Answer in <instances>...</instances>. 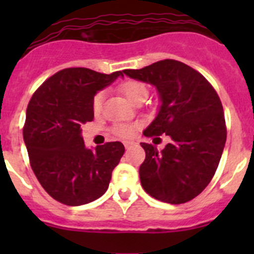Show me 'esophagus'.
Here are the masks:
<instances>
[{"label": "esophagus", "mask_w": 254, "mask_h": 254, "mask_svg": "<svg viewBox=\"0 0 254 254\" xmlns=\"http://www.w3.org/2000/svg\"><path fill=\"white\" fill-rule=\"evenodd\" d=\"M123 145H125L126 149H128V147H131L132 145H133V142H132V141H125V142H123Z\"/></svg>", "instance_id": "obj_1"}]
</instances>
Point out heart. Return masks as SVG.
<instances>
[{
  "label": "heart",
  "mask_w": 254,
  "mask_h": 254,
  "mask_svg": "<svg viewBox=\"0 0 254 254\" xmlns=\"http://www.w3.org/2000/svg\"><path fill=\"white\" fill-rule=\"evenodd\" d=\"M120 91L127 98L131 103H134L138 99H146L147 87L146 85L140 81H126L120 85ZM105 94L103 91L96 94L93 99V111L95 114H99L103 109V103H104ZM113 132L120 136V137H129L133 133V127L125 123H120L113 127Z\"/></svg>",
  "instance_id": "obj_1"
}]
</instances>
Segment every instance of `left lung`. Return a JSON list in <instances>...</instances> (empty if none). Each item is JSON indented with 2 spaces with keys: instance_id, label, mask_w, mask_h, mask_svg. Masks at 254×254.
I'll return each instance as SVG.
<instances>
[{
  "instance_id": "1",
  "label": "left lung",
  "mask_w": 254,
  "mask_h": 254,
  "mask_svg": "<svg viewBox=\"0 0 254 254\" xmlns=\"http://www.w3.org/2000/svg\"><path fill=\"white\" fill-rule=\"evenodd\" d=\"M123 73L154 85L159 93L161 105L143 134L170 137L160 151L151 143H141L146 152L138 172L141 186L163 202H188L207 187L225 146L226 126L219 95L201 73L176 60Z\"/></svg>"
}]
</instances>
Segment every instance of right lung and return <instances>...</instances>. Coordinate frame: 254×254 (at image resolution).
<instances>
[{
    "label": "right lung",
    "mask_w": 254,
    "mask_h": 254,
    "mask_svg": "<svg viewBox=\"0 0 254 254\" xmlns=\"http://www.w3.org/2000/svg\"><path fill=\"white\" fill-rule=\"evenodd\" d=\"M123 76L84 67L58 71L33 94L22 129L31 169L47 193L67 206L93 202L105 193L125 152L120 141L86 149L81 126L94 120L93 99Z\"/></svg>",
    "instance_id": "right-lung-1"
}]
</instances>
